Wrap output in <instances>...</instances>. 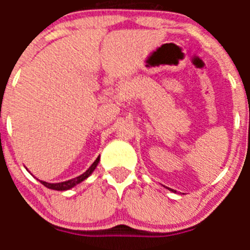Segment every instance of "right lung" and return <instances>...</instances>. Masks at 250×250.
Listing matches in <instances>:
<instances>
[{
	"label": "right lung",
	"mask_w": 250,
	"mask_h": 250,
	"mask_svg": "<svg viewBox=\"0 0 250 250\" xmlns=\"http://www.w3.org/2000/svg\"><path fill=\"white\" fill-rule=\"evenodd\" d=\"M99 160H100V157H98L97 160L93 162V165L90 166V167L88 168V169L85 170L84 173L81 174L80 176H77V178L70 179V180H67V181H62V183H57V184H49V183H46V181H41V184H42V185L46 186V188H52V190H57V191L69 190V188H74L75 185L80 184L81 181H83L84 179H87L88 176L90 175V174L94 172V169L97 168L98 163H99Z\"/></svg>",
	"instance_id": "right-lung-1"
}]
</instances>
